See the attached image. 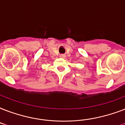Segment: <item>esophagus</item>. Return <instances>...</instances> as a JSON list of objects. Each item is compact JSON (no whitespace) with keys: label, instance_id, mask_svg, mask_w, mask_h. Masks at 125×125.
Listing matches in <instances>:
<instances>
[{"label":"esophagus","instance_id":"34e87169","mask_svg":"<svg viewBox=\"0 0 125 125\" xmlns=\"http://www.w3.org/2000/svg\"><path fill=\"white\" fill-rule=\"evenodd\" d=\"M60 57L61 58H65V56L64 54H61L60 56Z\"/></svg>","mask_w":125,"mask_h":125}]
</instances>
